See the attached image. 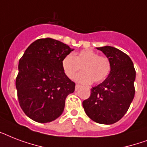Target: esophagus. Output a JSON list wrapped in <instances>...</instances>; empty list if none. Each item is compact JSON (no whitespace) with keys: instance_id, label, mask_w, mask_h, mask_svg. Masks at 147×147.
Masks as SVG:
<instances>
[{"instance_id":"obj_1","label":"esophagus","mask_w":147,"mask_h":147,"mask_svg":"<svg viewBox=\"0 0 147 147\" xmlns=\"http://www.w3.org/2000/svg\"><path fill=\"white\" fill-rule=\"evenodd\" d=\"M81 88V85H78V84H76V88H75V89H76V91H78V90L79 89V88Z\"/></svg>"}]
</instances>
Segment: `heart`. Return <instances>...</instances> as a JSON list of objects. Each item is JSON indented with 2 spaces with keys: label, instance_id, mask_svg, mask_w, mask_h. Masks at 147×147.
Returning a JSON list of instances; mask_svg holds the SVG:
<instances>
[{
  "label": "heart",
  "instance_id": "b5f03b06",
  "mask_svg": "<svg viewBox=\"0 0 147 147\" xmlns=\"http://www.w3.org/2000/svg\"><path fill=\"white\" fill-rule=\"evenodd\" d=\"M82 67L83 72L76 77V80L84 84L94 81L100 83L107 78L111 71V63L105 56H100L92 49H83L75 55L69 54L62 61V70L69 78H75Z\"/></svg>",
  "mask_w": 147,
  "mask_h": 147
}]
</instances>
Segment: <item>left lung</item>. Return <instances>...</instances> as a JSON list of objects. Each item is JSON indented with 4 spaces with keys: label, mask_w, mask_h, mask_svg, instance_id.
Instances as JSON below:
<instances>
[{
    "label": "left lung",
    "mask_w": 147,
    "mask_h": 147,
    "mask_svg": "<svg viewBox=\"0 0 147 147\" xmlns=\"http://www.w3.org/2000/svg\"><path fill=\"white\" fill-rule=\"evenodd\" d=\"M97 49L107 56L111 69L107 78L91 89L82 105L92 121L112 124L124 116L134 98L136 71L131 59L120 49L109 46Z\"/></svg>",
    "instance_id": "1"
}]
</instances>
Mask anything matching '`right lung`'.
<instances>
[{"label": "right lung", "instance_id": "add662e5", "mask_svg": "<svg viewBox=\"0 0 147 147\" xmlns=\"http://www.w3.org/2000/svg\"><path fill=\"white\" fill-rule=\"evenodd\" d=\"M74 49L52 38L31 43L19 61L16 88L26 116L39 123L54 121L64 111L66 97L76 84L62 68V61Z\"/></svg>", "mask_w": 147, "mask_h": 147}]
</instances>
